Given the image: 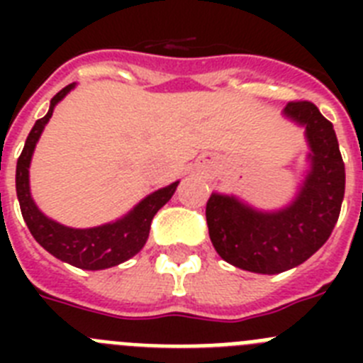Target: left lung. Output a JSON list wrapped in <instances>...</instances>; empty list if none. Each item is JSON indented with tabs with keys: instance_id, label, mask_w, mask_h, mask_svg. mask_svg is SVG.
<instances>
[{
	"instance_id": "left-lung-1",
	"label": "left lung",
	"mask_w": 363,
	"mask_h": 363,
	"mask_svg": "<svg viewBox=\"0 0 363 363\" xmlns=\"http://www.w3.org/2000/svg\"><path fill=\"white\" fill-rule=\"evenodd\" d=\"M284 116L306 129L309 145V171L293 201L259 211L233 194L213 192L205 209L218 255L258 274H278L311 258L331 236L344 201L345 167L331 121L311 101H291Z\"/></svg>"
}]
</instances>
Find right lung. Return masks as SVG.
<instances>
[{"instance_id": "right-lung-1", "label": "right lung", "mask_w": 363, "mask_h": 363, "mask_svg": "<svg viewBox=\"0 0 363 363\" xmlns=\"http://www.w3.org/2000/svg\"><path fill=\"white\" fill-rule=\"evenodd\" d=\"M74 86L76 83H70L57 92L50 99L49 112L32 127L23 150H21V156L18 158V165H16V194H18L19 207H21V214H23L28 230L45 251H49L57 259L74 265V267L85 269V271H101V269L123 264L142 251L149 238L150 221H152L154 214L171 200L179 182L150 192L149 196L134 205L125 216L118 218L116 221H111V223H104V225L74 229V227L62 225L52 218L45 216L38 209L36 201L32 200L28 169H30V160L38 140L43 133L45 125L52 118L54 107L72 91Z\"/></svg>"}]
</instances>
